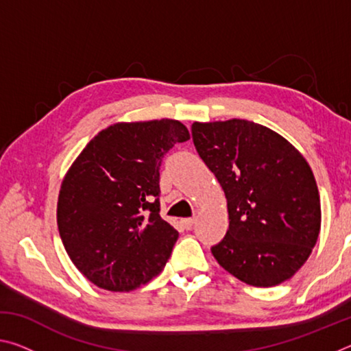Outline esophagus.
<instances>
[{
    "label": "esophagus",
    "instance_id": "esophagus-1",
    "mask_svg": "<svg viewBox=\"0 0 351 351\" xmlns=\"http://www.w3.org/2000/svg\"><path fill=\"white\" fill-rule=\"evenodd\" d=\"M195 223V218H182L181 219V224L184 226V229H192V226Z\"/></svg>",
    "mask_w": 351,
    "mask_h": 351
}]
</instances>
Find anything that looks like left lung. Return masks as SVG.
<instances>
[{
  "label": "left lung",
  "instance_id": "obj_1",
  "mask_svg": "<svg viewBox=\"0 0 351 351\" xmlns=\"http://www.w3.org/2000/svg\"><path fill=\"white\" fill-rule=\"evenodd\" d=\"M193 144L228 199L229 229L212 254L252 287H276L310 257L320 230L316 180L272 130L243 119L195 122Z\"/></svg>",
  "mask_w": 351,
  "mask_h": 351
}]
</instances>
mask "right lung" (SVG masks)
Listing matches in <instances>:
<instances>
[{
    "instance_id": "add662e5",
    "label": "right lung",
    "mask_w": 351,
    "mask_h": 351,
    "mask_svg": "<svg viewBox=\"0 0 351 351\" xmlns=\"http://www.w3.org/2000/svg\"><path fill=\"white\" fill-rule=\"evenodd\" d=\"M189 130L171 119L116 123L100 132L62 182L57 224L69 258L88 280L130 291L159 274L178 230L159 215V169Z\"/></svg>"
}]
</instances>
